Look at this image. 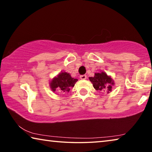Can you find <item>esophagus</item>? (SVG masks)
I'll return each mask as SVG.
<instances>
[{"instance_id":"esophagus-1","label":"esophagus","mask_w":152,"mask_h":152,"mask_svg":"<svg viewBox=\"0 0 152 152\" xmlns=\"http://www.w3.org/2000/svg\"><path fill=\"white\" fill-rule=\"evenodd\" d=\"M80 78L81 80H86L87 78V76L86 75H82V76H80Z\"/></svg>"}]
</instances>
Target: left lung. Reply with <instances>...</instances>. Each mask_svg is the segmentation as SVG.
Wrapping results in <instances>:
<instances>
[{
  "instance_id": "8db88e82",
  "label": "left lung",
  "mask_w": 152,
  "mask_h": 152,
  "mask_svg": "<svg viewBox=\"0 0 152 152\" xmlns=\"http://www.w3.org/2000/svg\"><path fill=\"white\" fill-rule=\"evenodd\" d=\"M89 80L92 83L94 88L97 91L106 92L109 93L112 91V87L115 82L111 77L101 72L99 73H95L94 77H89Z\"/></svg>"
}]
</instances>
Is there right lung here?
Returning a JSON list of instances; mask_svg holds the SVG:
<instances>
[{
    "label": "right lung",
    "instance_id": "right-lung-1",
    "mask_svg": "<svg viewBox=\"0 0 152 152\" xmlns=\"http://www.w3.org/2000/svg\"><path fill=\"white\" fill-rule=\"evenodd\" d=\"M78 79L72 78L69 73L61 72L51 80L50 86L51 91L55 92L56 90L64 94L68 93L70 89L74 86Z\"/></svg>",
    "mask_w": 152,
    "mask_h": 152
}]
</instances>
